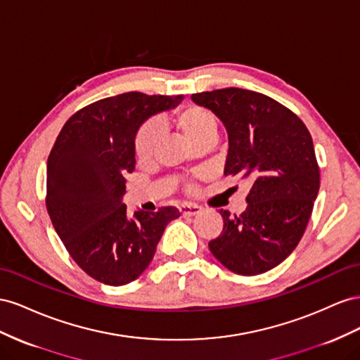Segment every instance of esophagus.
Masks as SVG:
<instances>
[{
	"label": "esophagus",
	"mask_w": 360,
	"mask_h": 360,
	"mask_svg": "<svg viewBox=\"0 0 360 360\" xmlns=\"http://www.w3.org/2000/svg\"><path fill=\"white\" fill-rule=\"evenodd\" d=\"M202 211L200 207L198 205H193V203H184L179 207V212L184 217H190V215H198Z\"/></svg>",
	"instance_id": "obj_1"
}]
</instances>
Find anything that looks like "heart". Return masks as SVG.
I'll return each instance as SVG.
<instances>
[{
    "instance_id": "b5f03b06",
    "label": "heart",
    "mask_w": 360,
    "mask_h": 360,
    "mask_svg": "<svg viewBox=\"0 0 360 360\" xmlns=\"http://www.w3.org/2000/svg\"><path fill=\"white\" fill-rule=\"evenodd\" d=\"M161 127L172 128L179 137L186 140L196 150H208L217 139L219 120L214 112L199 104H184L170 117L158 119ZM160 129L155 123H145L137 131L134 137V153L140 162H149L158 146ZM186 190L193 193L196 184L186 182Z\"/></svg>"
}]
</instances>
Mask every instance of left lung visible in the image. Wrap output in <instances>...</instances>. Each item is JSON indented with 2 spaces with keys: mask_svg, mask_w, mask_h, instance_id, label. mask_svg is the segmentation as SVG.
Instances as JSON below:
<instances>
[{
  "mask_svg": "<svg viewBox=\"0 0 360 360\" xmlns=\"http://www.w3.org/2000/svg\"><path fill=\"white\" fill-rule=\"evenodd\" d=\"M191 99L228 129L226 176L252 184L245 211L220 210L223 231L210 241V250L237 274L269 271L302 240L320 190L311 132L295 112L258 91L228 87Z\"/></svg>",
  "mask_w": 360,
  "mask_h": 360,
  "instance_id": "left-lung-1",
  "label": "left lung"
}]
</instances>
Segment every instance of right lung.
<instances>
[{
  "label": "right lung",
  "mask_w": 360,
  "mask_h": 360,
  "mask_svg": "<svg viewBox=\"0 0 360 360\" xmlns=\"http://www.w3.org/2000/svg\"><path fill=\"white\" fill-rule=\"evenodd\" d=\"M182 95L128 91L78 110L61 128L46 166V210L70 258L95 281L120 286L146 270L174 207L127 214L125 176L136 169L134 137Z\"/></svg>",
  "instance_id": "obj_1"
}]
</instances>
